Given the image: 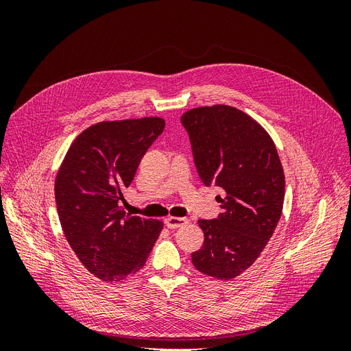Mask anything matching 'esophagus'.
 I'll return each instance as SVG.
<instances>
[{"mask_svg":"<svg viewBox=\"0 0 351 351\" xmlns=\"http://www.w3.org/2000/svg\"><path fill=\"white\" fill-rule=\"evenodd\" d=\"M187 222H189V219H186V218H180V217H168V218L165 219V226H167L168 228L174 230V228H178V227H183L184 224H187Z\"/></svg>","mask_w":351,"mask_h":351,"instance_id":"34e87169","label":"esophagus"}]
</instances>
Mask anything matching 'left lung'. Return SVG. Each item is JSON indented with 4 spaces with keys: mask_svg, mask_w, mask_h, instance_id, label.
<instances>
[{
    "mask_svg": "<svg viewBox=\"0 0 351 351\" xmlns=\"http://www.w3.org/2000/svg\"><path fill=\"white\" fill-rule=\"evenodd\" d=\"M197 174L226 192L215 219H199L205 241L192 253L195 268L218 280L246 271L272 237L281 217L285 178L271 136L252 117L228 105L182 115Z\"/></svg>",
    "mask_w": 351,
    "mask_h": 351,
    "instance_id": "left-lung-1",
    "label": "left lung"
}]
</instances>
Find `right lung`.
I'll return each mask as SVG.
<instances>
[{
	"label": "right lung",
	"mask_w": 351,
	"mask_h": 351,
	"mask_svg": "<svg viewBox=\"0 0 351 351\" xmlns=\"http://www.w3.org/2000/svg\"><path fill=\"white\" fill-rule=\"evenodd\" d=\"M164 127L159 117L93 124L74 139L58 169L62 231L83 267L99 280L120 281L139 271L162 230L161 221L125 214L121 202Z\"/></svg>",
	"instance_id": "add662e5"
}]
</instances>
